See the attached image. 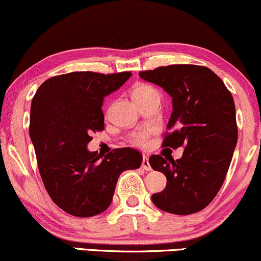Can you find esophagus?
Returning <instances> with one entry per match:
<instances>
[{"label":"esophagus","mask_w":261,"mask_h":261,"mask_svg":"<svg viewBox=\"0 0 261 261\" xmlns=\"http://www.w3.org/2000/svg\"><path fill=\"white\" fill-rule=\"evenodd\" d=\"M142 168L145 169V170H152V167H151V164H149L147 157H143V160H142Z\"/></svg>","instance_id":"obj_1"}]
</instances>
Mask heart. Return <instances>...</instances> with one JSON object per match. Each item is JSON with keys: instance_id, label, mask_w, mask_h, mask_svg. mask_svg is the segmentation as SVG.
Masks as SVG:
<instances>
[{"instance_id": "1", "label": "heart", "mask_w": 261, "mask_h": 261, "mask_svg": "<svg viewBox=\"0 0 261 261\" xmlns=\"http://www.w3.org/2000/svg\"><path fill=\"white\" fill-rule=\"evenodd\" d=\"M131 94H133L134 100L136 103H140L141 100H145L149 97H153V95H160L153 87L146 85V83L135 85L133 87V91H131ZM148 137L149 134L147 131H139V133H134L131 135L130 142L134 143L135 146H139V147H146L148 143Z\"/></svg>"}]
</instances>
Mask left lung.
Masks as SVG:
<instances>
[{
	"label": "left lung",
	"mask_w": 261,
	"mask_h": 261,
	"mask_svg": "<svg viewBox=\"0 0 261 261\" xmlns=\"http://www.w3.org/2000/svg\"><path fill=\"white\" fill-rule=\"evenodd\" d=\"M140 77L172 97L173 112L162 146L184 147L176 161L149 157L152 168L167 178L166 189L153 194L152 201L174 215L201 211L222 187L238 140L232 94L205 66H162L141 71Z\"/></svg>",
	"instance_id": "obj_1"
}]
</instances>
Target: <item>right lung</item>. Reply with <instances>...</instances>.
Here are the masks:
<instances>
[{
    "instance_id": "1",
    "label": "right lung",
    "mask_w": 261,
    "mask_h": 261,
    "mask_svg": "<svg viewBox=\"0 0 261 261\" xmlns=\"http://www.w3.org/2000/svg\"><path fill=\"white\" fill-rule=\"evenodd\" d=\"M131 72H71L46 80L31 107L29 134L47 194L76 217H92L109 207L124 170L137 169L142 154L118 148L103 160L87 145L104 130V98L130 79Z\"/></svg>"
}]
</instances>
